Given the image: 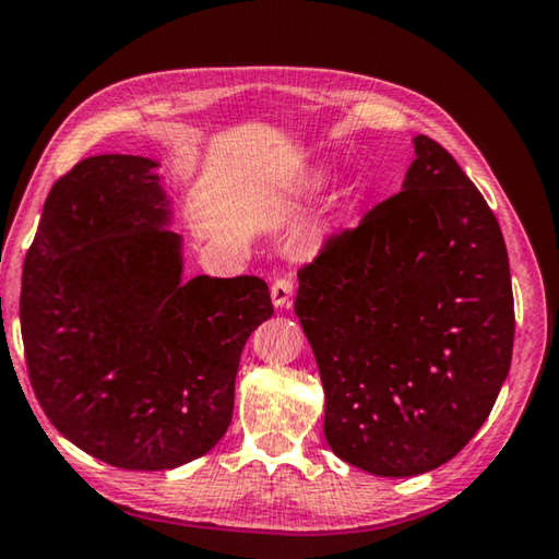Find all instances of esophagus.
<instances>
[{"instance_id": "esophagus-1", "label": "esophagus", "mask_w": 559, "mask_h": 559, "mask_svg": "<svg viewBox=\"0 0 559 559\" xmlns=\"http://www.w3.org/2000/svg\"><path fill=\"white\" fill-rule=\"evenodd\" d=\"M292 289H295V285H292V280L289 277H277L272 282V305L277 307V309H285V307H289V301H292Z\"/></svg>"}]
</instances>
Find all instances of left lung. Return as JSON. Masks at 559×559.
I'll use <instances>...</instances> for the list:
<instances>
[{
	"instance_id": "obj_1",
	"label": "left lung",
	"mask_w": 559,
	"mask_h": 559,
	"mask_svg": "<svg viewBox=\"0 0 559 559\" xmlns=\"http://www.w3.org/2000/svg\"><path fill=\"white\" fill-rule=\"evenodd\" d=\"M403 191L299 270L295 311L324 385V437L376 476L447 464L491 415L513 356L501 225L442 144L417 134Z\"/></svg>"
}]
</instances>
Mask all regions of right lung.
<instances>
[{"label": "right lung", "instance_id": "add662e5", "mask_svg": "<svg viewBox=\"0 0 559 559\" xmlns=\"http://www.w3.org/2000/svg\"><path fill=\"white\" fill-rule=\"evenodd\" d=\"M159 162L100 154L53 183L26 252L28 378L68 442L164 472L221 442L245 341L272 317L260 277L183 280Z\"/></svg>", "mask_w": 559, "mask_h": 559}]
</instances>
